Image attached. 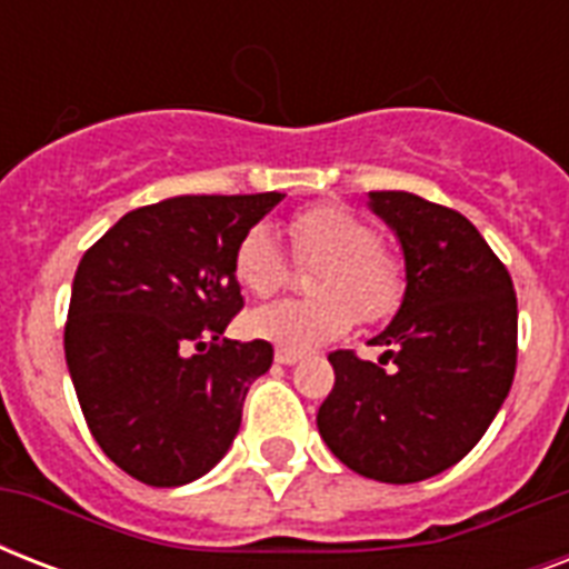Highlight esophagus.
Listing matches in <instances>:
<instances>
[{"instance_id": "esophagus-1", "label": "esophagus", "mask_w": 569, "mask_h": 569, "mask_svg": "<svg viewBox=\"0 0 569 569\" xmlns=\"http://www.w3.org/2000/svg\"><path fill=\"white\" fill-rule=\"evenodd\" d=\"M301 351H295V348H286V346H280L274 351V360L277 363H283V366H292V363H298V360H301Z\"/></svg>"}]
</instances>
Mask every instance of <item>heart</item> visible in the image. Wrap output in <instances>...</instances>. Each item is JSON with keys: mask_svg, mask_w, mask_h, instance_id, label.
I'll return each instance as SVG.
<instances>
[{"mask_svg": "<svg viewBox=\"0 0 569 569\" xmlns=\"http://www.w3.org/2000/svg\"><path fill=\"white\" fill-rule=\"evenodd\" d=\"M295 257L319 262L310 274L307 301L268 303L248 316L253 337L286 348H312L342 337L357 316L378 325L396 316L405 301V266L380 244V236L363 214L339 203H316L286 223ZM232 274L253 298H271L289 280L283 253L262 227L239 239L232 253Z\"/></svg>", "mask_w": 569, "mask_h": 569, "instance_id": "heart-1", "label": "heart"}]
</instances>
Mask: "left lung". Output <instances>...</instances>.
<instances>
[{"instance_id": "left-lung-1", "label": "left lung", "mask_w": 569, "mask_h": 569, "mask_svg": "<svg viewBox=\"0 0 569 569\" xmlns=\"http://www.w3.org/2000/svg\"><path fill=\"white\" fill-rule=\"evenodd\" d=\"M372 209L405 250L401 310L372 346L378 363L333 351L321 440L348 469L413 485L467 458L517 372V292L481 232L449 206L372 191Z\"/></svg>"}]
</instances>
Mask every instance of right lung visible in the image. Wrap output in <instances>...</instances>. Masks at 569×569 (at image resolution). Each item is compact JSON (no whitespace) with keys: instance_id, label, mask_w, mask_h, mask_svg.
Masks as SVG:
<instances>
[{"instance_id":"1","label":"right lung","mask_w":569,"mask_h":569,"mask_svg":"<svg viewBox=\"0 0 569 569\" xmlns=\"http://www.w3.org/2000/svg\"><path fill=\"white\" fill-rule=\"evenodd\" d=\"M283 194H182L132 209L84 250L64 325L93 440L127 476L180 487L236 440L266 339H223L244 307L236 244Z\"/></svg>"}]
</instances>
